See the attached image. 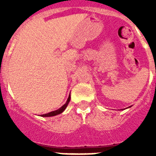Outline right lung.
Masks as SVG:
<instances>
[{"mask_svg": "<svg viewBox=\"0 0 156 156\" xmlns=\"http://www.w3.org/2000/svg\"><path fill=\"white\" fill-rule=\"evenodd\" d=\"M70 101V94L69 95L68 99H67V101L65 104H64L63 106L61 107L60 108H58L57 110H55V111H52V112H50L48 113H46V114H43L41 116H44V117H48V116H56V115H58V114H61L64 111H65V109L66 108V107L68 106L69 103Z\"/></svg>", "mask_w": 156, "mask_h": 156, "instance_id": "1", "label": "right lung"}]
</instances>
